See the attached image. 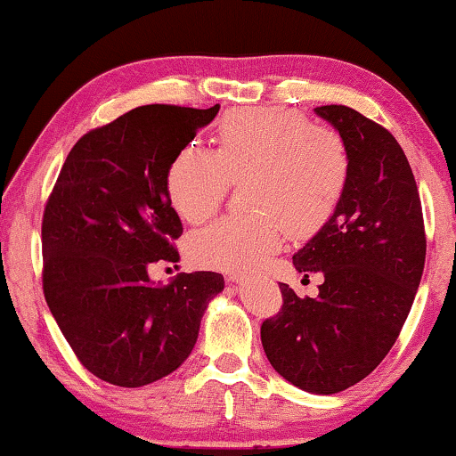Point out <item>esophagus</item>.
<instances>
[{
    "label": "esophagus",
    "instance_id": "esophagus-1",
    "mask_svg": "<svg viewBox=\"0 0 456 456\" xmlns=\"http://www.w3.org/2000/svg\"><path fill=\"white\" fill-rule=\"evenodd\" d=\"M243 277H246V274L240 273V271H231V273H227V281H229V283H240V281H243Z\"/></svg>",
    "mask_w": 456,
    "mask_h": 456
}]
</instances>
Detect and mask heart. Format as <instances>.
<instances>
[{"label":"heart","mask_w":456,"mask_h":456,"mask_svg":"<svg viewBox=\"0 0 456 456\" xmlns=\"http://www.w3.org/2000/svg\"><path fill=\"white\" fill-rule=\"evenodd\" d=\"M351 161L341 134L314 126L297 111L254 107L229 113L219 126V151L185 144L167 169V194L183 221L213 216L241 184L246 215L213 223L190 237L198 266L243 271L274 252L289 231L307 237L335 215L349 183Z\"/></svg>","instance_id":"1"}]
</instances>
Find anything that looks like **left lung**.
Segmentation results:
<instances>
[{
	"mask_svg": "<svg viewBox=\"0 0 456 456\" xmlns=\"http://www.w3.org/2000/svg\"><path fill=\"white\" fill-rule=\"evenodd\" d=\"M316 113L347 144L351 173L329 223L293 256L305 277L322 273L318 297L279 283L283 305L260 326L268 362L314 395H335L376 370L411 310L426 265L418 183L393 134L355 109Z\"/></svg>",
	"mask_w": 456,
	"mask_h": 456,
	"instance_id": "1",
	"label": "left lung"
}]
</instances>
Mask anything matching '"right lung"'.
Here are the masks:
<instances>
[{
  "label": "right lung",
  "instance_id": "add662e5",
  "mask_svg": "<svg viewBox=\"0 0 456 456\" xmlns=\"http://www.w3.org/2000/svg\"><path fill=\"white\" fill-rule=\"evenodd\" d=\"M219 105H142L86 132L63 163L43 210V293L78 362L101 380L138 388L191 354L221 273L149 283L177 262L182 221L167 194L173 157Z\"/></svg>",
  "mask_w": 456,
  "mask_h": 456
}]
</instances>
